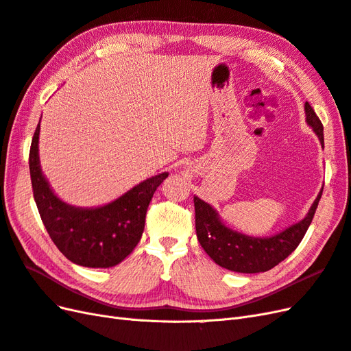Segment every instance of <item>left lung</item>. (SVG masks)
<instances>
[{"mask_svg": "<svg viewBox=\"0 0 351 351\" xmlns=\"http://www.w3.org/2000/svg\"><path fill=\"white\" fill-rule=\"evenodd\" d=\"M304 111L307 124L319 137L324 147V125L319 117L316 115L309 102L304 104ZM322 190L302 221L272 237H252L228 228L222 224L214 208L195 196L197 240L209 258L228 271L243 274L269 271L291 254L303 240L321 200Z\"/></svg>", "mask_w": 351, "mask_h": 351, "instance_id": "8db88e82", "label": "left lung"}]
</instances>
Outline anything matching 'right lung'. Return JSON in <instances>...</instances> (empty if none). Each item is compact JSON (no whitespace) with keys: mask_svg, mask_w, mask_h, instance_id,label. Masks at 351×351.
Here are the masks:
<instances>
[{"mask_svg":"<svg viewBox=\"0 0 351 351\" xmlns=\"http://www.w3.org/2000/svg\"><path fill=\"white\" fill-rule=\"evenodd\" d=\"M39 127L38 124L30 145L29 169L39 215L51 240L69 261L80 267H115L139 243L147 206L168 173L145 180L108 205L99 208L67 205L54 195L40 171Z\"/></svg>","mask_w":351,"mask_h":351,"instance_id":"right-lung-1","label":"right lung"}]
</instances>
